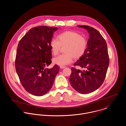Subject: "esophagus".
Returning a JSON list of instances; mask_svg holds the SVG:
<instances>
[{
	"mask_svg": "<svg viewBox=\"0 0 126 126\" xmlns=\"http://www.w3.org/2000/svg\"><path fill=\"white\" fill-rule=\"evenodd\" d=\"M60 68H61V69H63V68H65V66H60Z\"/></svg>",
	"mask_w": 126,
	"mask_h": 126,
	"instance_id": "esophagus-1",
	"label": "esophagus"
}]
</instances>
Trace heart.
<instances>
[{
    "label": "heart",
    "instance_id": "1",
    "mask_svg": "<svg viewBox=\"0 0 126 126\" xmlns=\"http://www.w3.org/2000/svg\"><path fill=\"white\" fill-rule=\"evenodd\" d=\"M87 45L86 38L76 32L67 31L61 33L57 36V40H51L49 47L52 54L56 56L59 53L61 47L65 46L64 54L54 58L53 63L64 66L71 63L73 58L76 60L80 58L85 52Z\"/></svg>",
    "mask_w": 126,
    "mask_h": 126
}]
</instances>
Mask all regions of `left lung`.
I'll return each mask as SVG.
<instances>
[{"mask_svg":"<svg viewBox=\"0 0 126 126\" xmlns=\"http://www.w3.org/2000/svg\"><path fill=\"white\" fill-rule=\"evenodd\" d=\"M86 30L89 34L84 54L72 67L69 81L72 87L81 94H89L97 90L103 83L109 64L107 45L96 30L88 26H78Z\"/></svg>","mask_w":126,"mask_h":126,"instance_id":"obj_1","label":"left lung"}]
</instances>
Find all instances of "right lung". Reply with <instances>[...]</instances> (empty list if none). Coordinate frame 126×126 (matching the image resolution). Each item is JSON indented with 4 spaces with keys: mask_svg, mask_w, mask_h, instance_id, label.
<instances>
[{
    "mask_svg": "<svg viewBox=\"0 0 126 126\" xmlns=\"http://www.w3.org/2000/svg\"><path fill=\"white\" fill-rule=\"evenodd\" d=\"M58 28L40 26L31 29L18 44L15 65L24 89L37 96L46 94L51 88L59 71L57 65L46 68L51 63L49 44Z\"/></svg>",
    "mask_w": 126,
    "mask_h": 126,
    "instance_id": "right-lung-1",
    "label": "right lung"
}]
</instances>
